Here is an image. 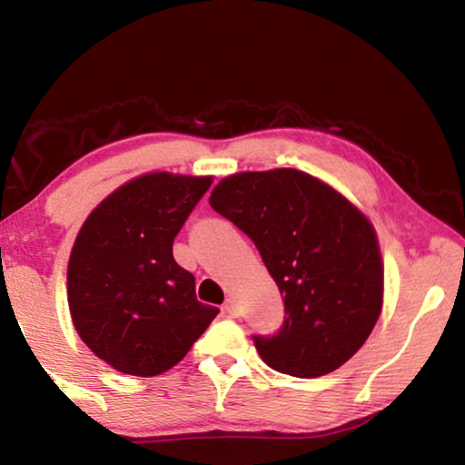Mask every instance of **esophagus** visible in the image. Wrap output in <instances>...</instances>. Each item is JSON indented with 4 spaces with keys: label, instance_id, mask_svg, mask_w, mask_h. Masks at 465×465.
<instances>
[{
    "label": "esophagus",
    "instance_id": "esophagus-1",
    "mask_svg": "<svg viewBox=\"0 0 465 465\" xmlns=\"http://www.w3.org/2000/svg\"><path fill=\"white\" fill-rule=\"evenodd\" d=\"M223 310H225V313H230L232 318L238 316V303H235V299H233V297H227V299H225Z\"/></svg>",
    "mask_w": 465,
    "mask_h": 465
}]
</instances>
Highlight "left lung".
<instances>
[{"label":"left lung","instance_id":"obj_1","mask_svg":"<svg viewBox=\"0 0 465 465\" xmlns=\"http://www.w3.org/2000/svg\"><path fill=\"white\" fill-rule=\"evenodd\" d=\"M209 203L256 243L285 302L279 332L254 336L264 363L293 377L344 365L383 305L371 222L332 186L293 168L227 176Z\"/></svg>","mask_w":465,"mask_h":465}]
</instances>
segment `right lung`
I'll return each mask as SVG.
<instances>
[{"label":"right lung","instance_id":"add662e5","mask_svg":"<svg viewBox=\"0 0 465 465\" xmlns=\"http://www.w3.org/2000/svg\"><path fill=\"white\" fill-rule=\"evenodd\" d=\"M211 176L152 172L85 219L67 264V302L85 346L113 369L153 377L186 357L219 313L196 299L172 243Z\"/></svg>","mask_w":465,"mask_h":465}]
</instances>
